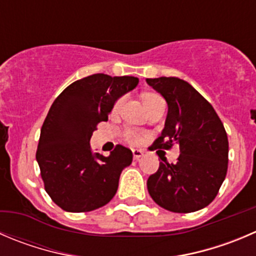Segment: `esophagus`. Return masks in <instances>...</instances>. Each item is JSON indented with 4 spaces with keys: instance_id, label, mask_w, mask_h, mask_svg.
I'll return each mask as SVG.
<instances>
[{
    "instance_id": "1",
    "label": "esophagus",
    "mask_w": 256,
    "mask_h": 256,
    "mask_svg": "<svg viewBox=\"0 0 256 256\" xmlns=\"http://www.w3.org/2000/svg\"><path fill=\"white\" fill-rule=\"evenodd\" d=\"M132 155H134V158H135V160H138V158H142V156H144V151L142 150H138V148H134Z\"/></svg>"
}]
</instances>
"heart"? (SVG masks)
Masks as SVG:
<instances>
[{
	"label": "heart",
	"instance_id": "obj_1",
	"mask_svg": "<svg viewBox=\"0 0 256 256\" xmlns=\"http://www.w3.org/2000/svg\"><path fill=\"white\" fill-rule=\"evenodd\" d=\"M160 101H164V100L158 95H155V94H146V95H144V102H145L146 108H148V106L154 105V104L160 102ZM122 102H124V98H118V100L114 102L112 105L114 112H116V111L121 108ZM124 138H125V141H128V144H134V145H135V144H138L141 141V138L140 135H138V131L132 130V128H126V130L124 131Z\"/></svg>",
	"mask_w": 256,
	"mask_h": 256
}]
</instances>
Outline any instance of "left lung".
<instances>
[{
    "label": "left lung",
    "mask_w": 256,
    "mask_h": 256,
    "mask_svg": "<svg viewBox=\"0 0 256 256\" xmlns=\"http://www.w3.org/2000/svg\"><path fill=\"white\" fill-rule=\"evenodd\" d=\"M146 82L164 96L168 108L165 128L151 148H180L176 164L162 160L148 178V194L168 212H198L215 199L226 176V131L209 101L186 81L158 78Z\"/></svg>",
    "instance_id": "obj_1"
}]
</instances>
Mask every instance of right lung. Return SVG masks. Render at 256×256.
Returning a JSON list of instances; mask_svg holds the SVG:
<instances>
[{
    "label": "right lung",
    "mask_w": 256,
    "mask_h": 256,
    "mask_svg": "<svg viewBox=\"0 0 256 256\" xmlns=\"http://www.w3.org/2000/svg\"><path fill=\"white\" fill-rule=\"evenodd\" d=\"M138 84L134 76L95 74L71 84L52 104L41 128L36 160L44 190L62 210L92 212L115 196L132 152L116 145L108 158L92 154L90 138L98 124L108 121L114 102Z\"/></svg>",
    "instance_id": "add662e5"
}]
</instances>
